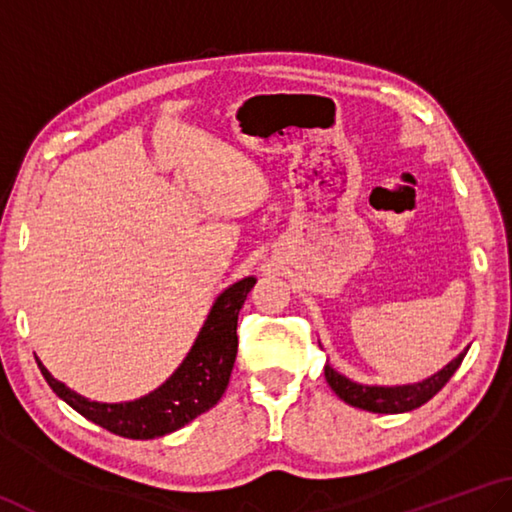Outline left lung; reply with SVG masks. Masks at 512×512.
<instances>
[{
	"label": "left lung",
	"instance_id": "left-lung-1",
	"mask_svg": "<svg viewBox=\"0 0 512 512\" xmlns=\"http://www.w3.org/2000/svg\"><path fill=\"white\" fill-rule=\"evenodd\" d=\"M464 356L466 351L448 362L442 371L431 375V378L415 384H404V387H367V384H358L344 378L338 371H333L329 364L325 367V378L329 382V387L336 391L338 398L351 406H356V409L371 413H404L417 409V406H422L424 402H429L433 395L451 380V375L460 369Z\"/></svg>",
	"mask_w": 512,
	"mask_h": 512
}]
</instances>
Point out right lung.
<instances>
[{
	"label": "right lung",
	"instance_id": "obj_1",
	"mask_svg": "<svg viewBox=\"0 0 512 512\" xmlns=\"http://www.w3.org/2000/svg\"><path fill=\"white\" fill-rule=\"evenodd\" d=\"M254 285L256 278L249 276L225 289L216 298L210 316L181 367L168 382L139 400L121 404L90 402L70 391L66 384L57 382L37 360L41 375L61 400L68 402L86 420L114 435L130 437V440H152V437L168 435L210 411L223 398L238 351V311Z\"/></svg>",
	"mask_w": 512,
	"mask_h": 512
}]
</instances>
